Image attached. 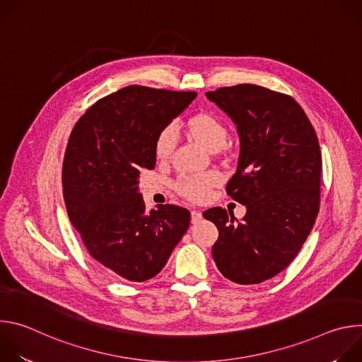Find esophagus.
Returning <instances> with one entry per match:
<instances>
[{
	"instance_id": "34e87169",
	"label": "esophagus",
	"mask_w": 362,
	"mask_h": 362,
	"mask_svg": "<svg viewBox=\"0 0 362 362\" xmlns=\"http://www.w3.org/2000/svg\"><path fill=\"white\" fill-rule=\"evenodd\" d=\"M190 215H192V223H197V222H200L202 218H203L199 211H192Z\"/></svg>"
}]
</instances>
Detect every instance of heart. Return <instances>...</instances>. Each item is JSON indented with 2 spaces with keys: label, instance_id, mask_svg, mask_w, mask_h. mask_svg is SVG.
I'll use <instances>...</instances> for the list:
<instances>
[{
  "label": "heart",
  "instance_id": "1",
  "mask_svg": "<svg viewBox=\"0 0 362 362\" xmlns=\"http://www.w3.org/2000/svg\"><path fill=\"white\" fill-rule=\"evenodd\" d=\"M189 133L208 150H219L228 139L225 123L212 113H199L186 123ZM176 129L169 124L163 127L154 141V154L159 160H166L176 146ZM221 180L219 173L204 172L200 175H182L176 180V190L192 202H200L208 196L209 190Z\"/></svg>",
  "mask_w": 362,
  "mask_h": 362
}]
</instances>
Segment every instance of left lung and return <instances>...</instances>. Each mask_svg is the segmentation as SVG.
I'll return each instance as SVG.
<instances>
[{
	"mask_svg": "<svg viewBox=\"0 0 362 362\" xmlns=\"http://www.w3.org/2000/svg\"><path fill=\"white\" fill-rule=\"evenodd\" d=\"M206 95L236 124L240 154L226 193L246 206L240 222L222 208L203 214L219 230L214 259L229 281L261 284L295 259L318 216L322 170L318 137L288 94L238 84Z\"/></svg>",
	"mask_w": 362,
	"mask_h": 362,
	"instance_id": "1",
	"label": "left lung"
}]
</instances>
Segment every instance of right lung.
I'll use <instances>...</instances> for the list:
<instances>
[{
  "label": "right lung",
  "instance_id": "obj_1",
  "mask_svg": "<svg viewBox=\"0 0 362 362\" xmlns=\"http://www.w3.org/2000/svg\"><path fill=\"white\" fill-rule=\"evenodd\" d=\"M194 97L127 86L97 100L71 130L62 176L69 218L88 253L122 281L156 276L189 228L180 206L146 211L139 175L154 169L159 132Z\"/></svg>",
  "mask_w": 362,
  "mask_h": 362
}]
</instances>
